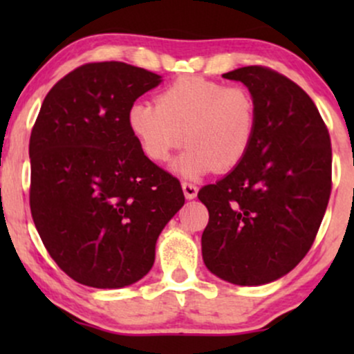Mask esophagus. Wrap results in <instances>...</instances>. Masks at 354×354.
Returning <instances> with one entry per match:
<instances>
[{
    "label": "esophagus",
    "instance_id": "obj_1",
    "mask_svg": "<svg viewBox=\"0 0 354 354\" xmlns=\"http://www.w3.org/2000/svg\"><path fill=\"white\" fill-rule=\"evenodd\" d=\"M181 186H183V191H185V196L188 198V200H193V198H196V194H198L196 185H193V183L185 181Z\"/></svg>",
    "mask_w": 354,
    "mask_h": 354
}]
</instances>
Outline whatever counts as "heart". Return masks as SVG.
<instances>
[{
  "instance_id": "1",
  "label": "heart",
  "mask_w": 354,
  "mask_h": 354,
  "mask_svg": "<svg viewBox=\"0 0 354 354\" xmlns=\"http://www.w3.org/2000/svg\"><path fill=\"white\" fill-rule=\"evenodd\" d=\"M258 109L250 91L201 76H181L156 95V103L136 101L128 109L129 133L148 160L165 163L183 141L189 146L176 171L198 178L226 173L243 163L256 135Z\"/></svg>"
}]
</instances>
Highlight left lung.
Wrapping results in <instances>:
<instances>
[{
  "label": "left lung",
  "mask_w": 354,
  "mask_h": 354,
  "mask_svg": "<svg viewBox=\"0 0 354 354\" xmlns=\"http://www.w3.org/2000/svg\"><path fill=\"white\" fill-rule=\"evenodd\" d=\"M223 78L246 84L258 121L243 163L198 193L209 213L203 259L218 278L254 286L290 273L313 246L331 194V141L313 100L281 73L245 66Z\"/></svg>",
  "instance_id": "8db88e82"
}]
</instances>
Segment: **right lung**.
I'll return each mask as SVG.
<instances>
[{"label": "right lung", "mask_w": 354, "mask_h": 354, "mask_svg": "<svg viewBox=\"0 0 354 354\" xmlns=\"http://www.w3.org/2000/svg\"><path fill=\"white\" fill-rule=\"evenodd\" d=\"M160 81L121 61L86 63L50 89L31 129V216L56 265L84 286L143 278L185 205L180 180L145 156L126 123Z\"/></svg>", "instance_id": "obj_1"}]
</instances>
